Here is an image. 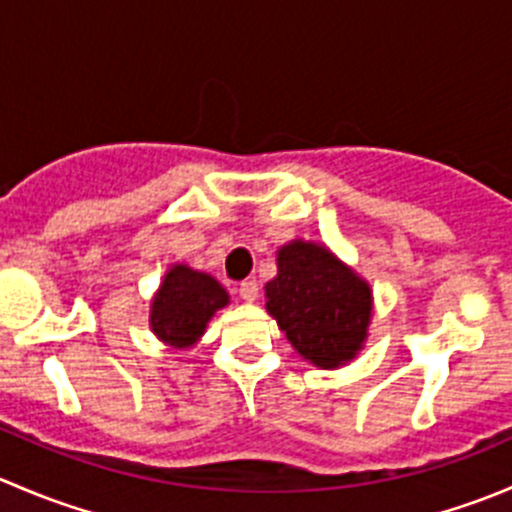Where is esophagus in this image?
Instances as JSON below:
<instances>
[{
    "instance_id": "34e87169",
    "label": "esophagus",
    "mask_w": 512,
    "mask_h": 512,
    "mask_svg": "<svg viewBox=\"0 0 512 512\" xmlns=\"http://www.w3.org/2000/svg\"><path fill=\"white\" fill-rule=\"evenodd\" d=\"M237 292H240V297L245 299V302H255V299L260 297V285H257L255 280H245Z\"/></svg>"
}]
</instances>
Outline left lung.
I'll use <instances>...</instances> for the list:
<instances>
[{
    "label": "left lung",
    "mask_w": 512,
    "mask_h": 512,
    "mask_svg": "<svg viewBox=\"0 0 512 512\" xmlns=\"http://www.w3.org/2000/svg\"><path fill=\"white\" fill-rule=\"evenodd\" d=\"M267 282V312L304 359L337 369L359 352L371 317V289L324 247L292 242Z\"/></svg>",
    "instance_id": "left-lung-1"
}]
</instances>
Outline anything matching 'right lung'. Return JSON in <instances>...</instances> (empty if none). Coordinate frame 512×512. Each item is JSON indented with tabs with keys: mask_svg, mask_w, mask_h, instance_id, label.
<instances>
[{
	"mask_svg": "<svg viewBox=\"0 0 512 512\" xmlns=\"http://www.w3.org/2000/svg\"><path fill=\"white\" fill-rule=\"evenodd\" d=\"M227 304V292L210 275L175 265L165 275L151 309V327L163 342L188 347L210 322L215 312Z\"/></svg>",
	"mask_w": 512,
	"mask_h": 512,
	"instance_id": "right-lung-1",
	"label": "right lung"
}]
</instances>
